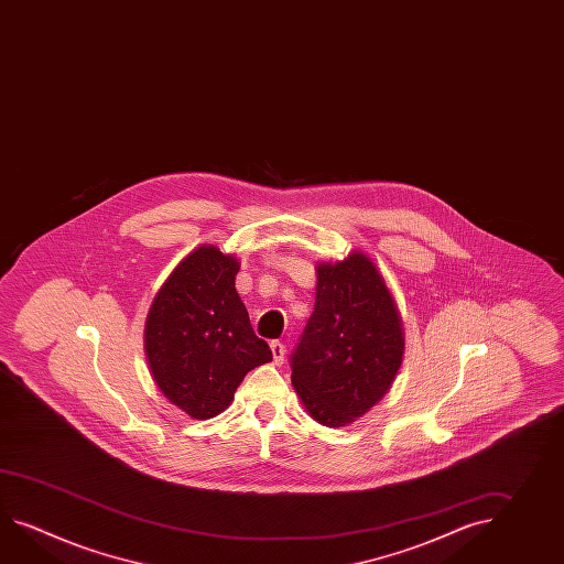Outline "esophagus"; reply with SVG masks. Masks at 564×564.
<instances>
[{
	"label": "esophagus",
	"instance_id": "esophagus-1",
	"mask_svg": "<svg viewBox=\"0 0 564 564\" xmlns=\"http://www.w3.org/2000/svg\"><path fill=\"white\" fill-rule=\"evenodd\" d=\"M271 351H273V362H285V351L288 350H285L283 341H279V339H273V341H271Z\"/></svg>",
	"mask_w": 564,
	"mask_h": 564
}]
</instances>
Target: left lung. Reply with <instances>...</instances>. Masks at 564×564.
Listing matches in <instances>:
<instances>
[{
  "mask_svg": "<svg viewBox=\"0 0 564 564\" xmlns=\"http://www.w3.org/2000/svg\"><path fill=\"white\" fill-rule=\"evenodd\" d=\"M401 317L375 263L351 252L317 267L315 307L291 351V382L317 423L344 426L390 389L401 368Z\"/></svg>",
  "mask_w": 564,
  "mask_h": 564,
  "instance_id": "left-lung-1",
  "label": "left lung"
}]
</instances>
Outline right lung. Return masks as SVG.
<instances>
[{"mask_svg":"<svg viewBox=\"0 0 564 564\" xmlns=\"http://www.w3.org/2000/svg\"><path fill=\"white\" fill-rule=\"evenodd\" d=\"M237 273V259L216 247L189 252L163 283L145 324L158 387L200 421L223 413L247 372L273 360L238 297Z\"/></svg>","mask_w":564,"mask_h":564,"instance_id":"1","label":"right lung"}]
</instances>
